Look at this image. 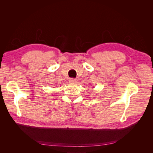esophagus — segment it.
Instances as JSON below:
<instances>
[{
    "instance_id": "1",
    "label": "esophagus",
    "mask_w": 153,
    "mask_h": 153,
    "mask_svg": "<svg viewBox=\"0 0 153 153\" xmlns=\"http://www.w3.org/2000/svg\"><path fill=\"white\" fill-rule=\"evenodd\" d=\"M69 82H70V83H76V80L75 79V78H69Z\"/></svg>"
}]
</instances>
